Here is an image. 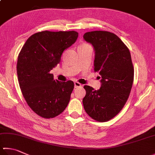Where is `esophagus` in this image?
<instances>
[{
  "label": "esophagus",
  "instance_id": "obj_1",
  "mask_svg": "<svg viewBox=\"0 0 155 155\" xmlns=\"http://www.w3.org/2000/svg\"><path fill=\"white\" fill-rule=\"evenodd\" d=\"M80 86H81V84L80 83L78 82V81H75V82H74V87H75V88H76V87H80Z\"/></svg>",
  "mask_w": 155,
  "mask_h": 155
}]
</instances>
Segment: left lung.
<instances>
[{"instance_id": "obj_1", "label": "left lung", "mask_w": 155, "mask_h": 155, "mask_svg": "<svg viewBox=\"0 0 155 155\" xmlns=\"http://www.w3.org/2000/svg\"><path fill=\"white\" fill-rule=\"evenodd\" d=\"M84 39L94 46V70L102 78L98 90L84 86V109L94 120L107 121L123 109L132 90L134 70L130 52L117 36L109 31L86 32Z\"/></svg>"}]
</instances>
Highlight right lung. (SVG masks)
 Wrapping results in <instances>:
<instances>
[{
  "instance_id": "right-lung-1",
  "label": "right lung",
  "mask_w": 155,
  "mask_h": 155,
  "mask_svg": "<svg viewBox=\"0 0 155 155\" xmlns=\"http://www.w3.org/2000/svg\"><path fill=\"white\" fill-rule=\"evenodd\" d=\"M78 37L75 31L37 32L27 40L18 55L17 73L22 94L31 110L43 118L55 117L68 105L74 82L55 80L50 71Z\"/></svg>"
}]
</instances>
